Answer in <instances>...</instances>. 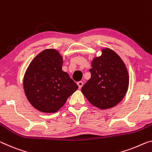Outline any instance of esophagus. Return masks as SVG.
Returning <instances> with one entry per match:
<instances>
[{
	"label": "esophagus",
	"mask_w": 152,
	"mask_h": 152,
	"mask_svg": "<svg viewBox=\"0 0 152 152\" xmlns=\"http://www.w3.org/2000/svg\"><path fill=\"white\" fill-rule=\"evenodd\" d=\"M83 82L81 81H78L77 82V85H78V86H79V89H81V87H82L83 86Z\"/></svg>",
	"instance_id": "obj_1"
}]
</instances>
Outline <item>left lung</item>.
Listing matches in <instances>:
<instances>
[{
    "mask_svg": "<svg viewBox=\"0 0 152 152\" xmlns=\"http://www.w3.org/2000/svg\"><path fill=\"white\" fill-rule=\"evenodd\" d=\"M91 77L81 92L92 105L102 109L117 105L127 92L129 76L124 62L113 50H102L92 61Z\"/></svg>",
    "mask_w": 152,
    "mask_h": 152,
    "instance_id": "1",
    "label": "left lung"
}]
</instances>
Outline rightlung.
Returning a JSON list of instances; mask_svg holds the SVG:
<instances>
[{
  "mask_svg": "<svg viewBox=\"0 0 152 152\" xmlns=\"http://www.w3.org/2000/svg\"><path fill=\"white\" fill-rule=\"evenodd\" d=\"M63 58L54 49L39 53L30 63L24 77V90L30 103L43 113H56L78 89L62 69Z\"/></svg>",
  "mask_w": 152,
  "mask_h": 152,
  "instance_id": "add662e5",
  "label": "right lung"
}]
</instances>
